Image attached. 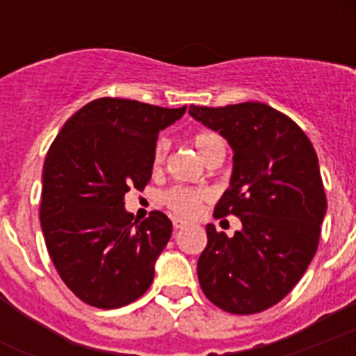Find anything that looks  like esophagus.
Returning <instances> with one entry per match:
<instances>
[{
	"label": "esophagus",
	"mask_w": 356,
	"mask_h": 356,
	"mask_svg": "<svg viewBox=\"0 0 356 356\" xmlns=\"http://www.w3.org/2000/svg\"><path fill=\"white\" fill-rule=\"evenodd\" d=\"M188 225V222H184V220H181V218H173V227L175 229H183Z\"/></svg>",
	"instance_id": "1"
}]
</instances>
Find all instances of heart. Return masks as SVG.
<instances>
[{"instance_id": "b5f03b06", "label": "heart", "mask_w": 356, "mask_h": 356, "mask_svg": "<svg viewBox=\"0 0 356 356\" xmlns=\"http://www.w3.org/2000/svg\"><path fill=\"white\" fill-rule=\"evenodd\" d=\"M194 147L201 155V159H205L212 149L216 147H223V140L220 134L211 133V131H201L194 136ZM168 153V140L159 138L156 144L153 145V155H151V162L153 166L159 168L164 162ZM211 192L205 188H188V186H175V188L168 190L166 194L162 195L164 205L177 216L192 218L201 211L203 201L209 200Z\"/></svg>"}]
</instances>
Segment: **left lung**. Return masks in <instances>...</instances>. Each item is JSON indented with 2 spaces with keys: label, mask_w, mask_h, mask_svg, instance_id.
Returning a JSON list of instances; mask_svg holds the SVG:
<instances>
[{
  "label": "left lung",
  "mask_w": 356,
  "mask_h": 356,
  "mask_svg": "<svg viewBox=\"0 0 356 356\" xmlns=\"http://www.w3.org/2000/svg\"><path fill=\"white\" fill-rule=\"evenodd\" d=\"M188 114L233 149L229 188L214 216L242 222L231 238L207 225L201 290L231 314L262 312L298 284L318 249L327 212L318 155L298 123L264 103L192 105Z\"/></svg>",
  "instance_id": "1"
}]
</instances>
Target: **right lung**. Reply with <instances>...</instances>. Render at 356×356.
<instances>
[{"mask_svg": "<svg viewBox=\"0 0 356 356\" xmlns=\"http://www.w3.org/2000/svg\"><path fill=\"white\" fill-rule=\"evenodd\" d=\"M184 113L102 97L53 140L42 170V233L58 275L81 301L120 309L151 286L173 225L159 211L133 220L125 194L149 183L156 136Z\"/></svg>", "mask_w": 356, "mask_h": 356, "instance_id": "obj_1", "label": "right lung"}]
</instances>
